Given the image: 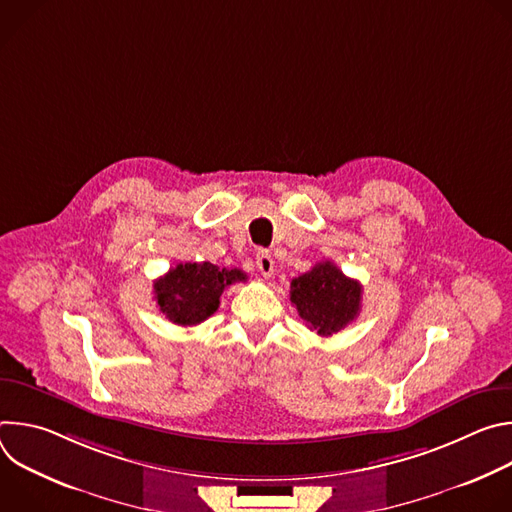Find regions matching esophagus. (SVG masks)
<instances>
[{
    "instance_id": "34e87169",
    "label": "esophagus",
    "mask_w": 512,
    "mask_h": 512,
    "mask_svg": "<svg viewBox=\"0 0 512 512\" xmlns=\"http://www.w3.org/2000/svg\"><path fill=\"white\" fill-rule=\"evenodd\" d=\"M255 263H257V269L261 271V275L265 279L273 275V257L267 251H259L257 257H255Z\"/></svg>"
}]
</instances>
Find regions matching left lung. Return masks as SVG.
<instances>
[{
  "label": "left lung",
  "instance_id": "obj_1",
  "mask_svg": "<svg viewBox=\"0 0 512 512\" xmlns=\"http://www.w3.org/2000/svg\"><path fill=\"white\" fill-rule=\"evenodd\" d=\"M289 300L310 330L332 336L356 320L362 285L346 277L332 261H322L291 281Z\"/></svg>",
  "mask_w": 512,
  "mask_h": 512
}]
</instances>
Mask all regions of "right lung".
I'll return each mask as SVG.
<instances>
[{"instance_id": "1", "label": "right lung", "mask_w": 512, "mask_h": 512, "mask_svg": "<svg viewBox=\"0 0 512 512\" xmlns=\"http://www.w3.org/2000/svg\"><path fill=\"white\" fill-rule=\"evenodd\" d=\"M247 281L241 269H221L208 261L180 263L154 283L160 312L178 326H196L221 304L227 285Z\"/></svg>"}]
</instances>
